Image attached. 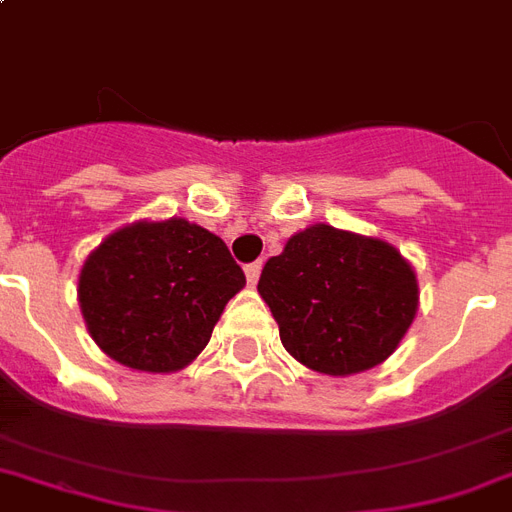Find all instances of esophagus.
Here are the masks:
<instances>
[{"label": "esophagus", "mask_w": 512, "mask_h": 512, "mask_svg": "<svg viewBox=\"0 0 512 512\" xmlns=\"http://www.w3.org/2000/svg\"><path fill=\"white\" fill-rule=\"evenodd\" d=\"M260 271H263V263H249L247 268H244V273H247V282L257 284V279H260Z\"/></svg>", "instance_id": "obj_1"}]
</instances>
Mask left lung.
<instances>
[{"mask_svg": "<svg viewBox=\"0 0 512 512\" xmlns=\"http://www.w3.org/2000/svg\"><path fill=\"white\" fill-rule=\"evenodd\" d=\"M260 298L284 349L325 376H351L395 354L419 311L413 265L389 241L317 222L265 263Z\"/></svg>", "mask_w": 512, "mask_h": 512, "instance_id": "8db88e82", "label": "left lung"}]
</instances>
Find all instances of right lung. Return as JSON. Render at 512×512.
<instances>
[{
  "label": "right lung",
  "mask_w": 512,
  "mask_h": 512,
  "mask_svg": "<svg viewBox=\"0 0 512 512\" xmlns=\"http://www.w3.org/2000/svg\"><path fill=\"white\" fill-rule=\"evenodd\" d=\"M244 271L220 236L185 217L139 220L85 257L77 300L107 357L144 373H174L204 351Z\"/></svg>",
  "instance_id": "obj_1"
}]
</instances>
